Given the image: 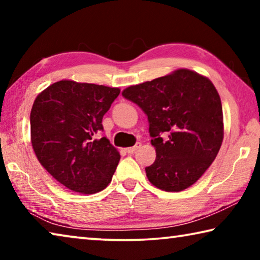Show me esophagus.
I'll return each mask as SVG.
<instances>
[{
  "label": "esophagus",
  "mask_w": 260,
  "mask_h": 260,
  "mask_svg": "<svg viewBox=\"0 0 260 260\" xmlns=\"http://www.w3.org/2000/svg\"><path fill=\"white\" fill-rule=\"evenodd\" d=\"M141 147V143L140 142H138L135 144V146H133V147H129V148H126V152H128V153H133L135 150H138V149Z\"/></svg>",
  "instance_id": "1"
}]
</instances>
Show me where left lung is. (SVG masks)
I'll list each match as a JSON object with an SVG mask.
<instances>
[{
  "mask_svg": "<svg viewBox=\"0 0 260 260\" xmlns=\"http://www.w3.org/2000/svg\"><path fill=\"white\" fill-rule=\"evenodd\" d=\"M121 94L148 116L156 150L153 164L146 167L149 181L165 191L192 186L212 164L223 140L221 100L212 81L177 69Z\"/></svg>",
  "mask_w": 260,
  "mask_h": 260,
  "instance_id": "1",
  "label": "left lung"
}]
</instances>
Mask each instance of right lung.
Segmentation results:
<instances>
[{"mask_svg":"<svg viewBox=\"0 0 260 260\" xmlns=\"http://www.w3.org/2000/svg\"><path fill=\"white\" fill-rule=\"evenodd\" d=\"M119 88L63 79L35 99L30 110V142L47 172L70 190L90 195L107 188L120 160L105 138L102 119Z\"/></svg>","mask_w":260,"mask_h":260,"instance_id":"1","label":"right lung"}]
</instances>
